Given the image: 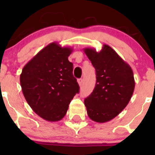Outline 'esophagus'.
Returning <instances> with one entry per match:
<instances>
[{
  "instance_id": "1",
  "label": "esophagus",
  "mask_w": 155,
  "mask_h": 155,
  "mask_svg": "<svg viewBox=\"0 0 155 155\" xmlns=\"http://www.w3.org/2000/svg\"><path fill=\"white\" fill-rule=\"evenodd\" d=\"M77 82H78V84H79V85H82V79H79L77 80Z\"/></svg>"
}]
</instances>
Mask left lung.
I'll use <instances>...</instances> for the list:
<instances>
[{
	"mask_svg": "<svg viewBox=\"0 0 155 155\" xmlns=\"http://www.w3.org/2000/svg\"><path fill=\"white\" fill-rule=\"evenodd\" d=\"M86 54L96 70V85L85 98L89 118L104 123L113 119L127 107L135 87L134 73L130 65L108 45L97 51L85 48Z\"/></svg>",
	"mask_w": 155,
	"mask_h": 155,
	"instance_id": "left-lung-1",
	"label": "left lung"
}]
</instances>
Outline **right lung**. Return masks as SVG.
<instances>
[{
	"instance_id": "add662e5",
	"label": "right lung",
	"mask_w": 155,
	"mask_h": 155,
	"mask_svg": "<svg viewBox=\"0 0 155 155\" xmlns=\"http://www.w3.org/2000/svg\"><path fill=\"white\" fill-rule=\"evenodd\" d=\"M72 51V48L50 43L26 64L20 75L26 101L46 121L61 120L70 101L79 91L73 75V64L68 60Z\"/></svg>"
}]
</instances>
